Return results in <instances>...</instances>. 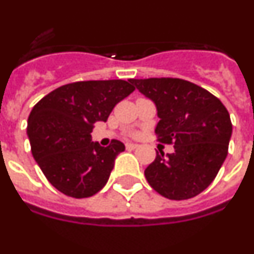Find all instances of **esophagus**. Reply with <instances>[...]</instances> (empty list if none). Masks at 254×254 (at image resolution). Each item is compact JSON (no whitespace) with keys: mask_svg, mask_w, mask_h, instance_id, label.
I'll list each match as a JSON object with an SVG mask.
<instances>
[{"mask_svg":"<svg viewBox=\"0 0 254 254\" xmlns=\"http://www.w3.org/2000/svg\"><path fill=\"white\" fill-rule=\"evenodd\" d=\"M127 150H135V148H138V144L127 143Z\"/></svg>","mask_w":254,"mask_h":254,"instance_id":"obj_1","label":"esophagus"}]
</instances>
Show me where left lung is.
I'll return each instance as SVG.
<instances>
[{"label":"left lung","instance_id":"8db88e82","mask_svg":"<svg viewBox=\"0 0 254 254\" xmlns=\"http://www.w3.org/2000/svg\"><path fill=\"white\" fill-rule=\"evenodd\" d=\"M129 81L156 106L157 140L174 144V152H156L144 170L147 182L170 200L203 192L227 156L232 134L229 111L209 91L182 78Z\"/></svg>","mask_w":254,"mask_h":254}]
</instances>
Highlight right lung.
<instances>
[{"instance_id": "add662e5", "label": "right lung", "mask_w": 254, "mask_h": 254, "mask_svg": "<svg viewBox=\"0 0 254 254\" xmlns=\"http://www.w3.org/2000/svg\"><path fill=\"white\" fill-rule=\"evenodd\" d=\"M134 89L124 80L78 81L55 89L33 107L27 127L32 155L55 189L76 199L103 189L125 146L114 139L102 147L91 142V131Z\"/></svg>"}]
</instances>
